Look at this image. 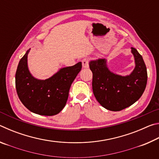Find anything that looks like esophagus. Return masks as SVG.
Wrapping results in <instances>:
<instances>
[{
  "label": "esophagus",
  "instance_id": "esophagus-1",
  "mask_svg": "<svg viewBox=\"0 0 159 159\" xmlns=\"http://www.w3.org/2000/svg\"><path fill=\"white\" fill-rule=\"evenodd\" d=\"M82 65H83V68H85V69L88 68V67H89V60L87 58L83 59V60H82Z\"/></svg>",
  "mask_w": 159,
  "mask_h": 159
}]
</instances>
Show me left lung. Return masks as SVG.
I'll return each mask as SVG.
<instances>
[{
  "instance_id": "1",
  "label": "left lung",
  "mask_w": 159,
  "mask_h": 159,
  "mask_svg": "<svg viewBox=\"0 0 159 159\" xmlns=\"http://www.w3.org/2000/svg\"><path fill=\"white\" fill-rule=\"evenodd\" d=\"M132 52L135 68L130 76L111 73L104 59L89 63L94 95L102 107L110 111H120L131 106L140 98L146 88L147 71L143 58L135 48H132Z\"/></svg>"
}]
</instances>
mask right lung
I'll return each mask as SVG.
<instances>
[{
    "label": "right lung",
    "mask_w": 159,
    "mask_h": 159,
    "mask_svg": "<svg viewBox=\"0 0 159 159\" xmlns=\"http://www.w3.org/2000/svg\"><path fill=\"white\" fill-rule=\"evenodd\" d=\"M26 52L19 62L15 74L17 95L29 111L43 116H54L66 105L71 83L82 68V63L61 69L50 79L38 80L27 66Z\"/></svg>",
    "instance_id": "obj_1"
}]
</instances>
